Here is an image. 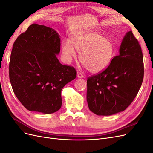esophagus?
Here are the masks:
<instances>
[{
    "instance_id": "1",
    "label": "esophagus",
    "mask_w": 153,
    "mask_h": 153,
    "mask_svg": "<svg viewBox=\"0 0 153 153\" xmlns=\"http://www.w3.org/2000/svg\"><path fill=\"white\" fill-rule=\"evenodd\" d=\"M77 77L79 78H83L84 77V75H83L82 73H80V72H77Z\"/></svg>"
}]
</instances>
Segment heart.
<instances>
[{"mask_svg":"<svg viewBox=\"0 0 153 153\" xmlns=\"http://www.w3.org/2000/svg\"><path fill=\"white\" fill-rule=\"evenodd\" d=\"M80 53L79 59L91 73L103 71L113 58L115 47L112 39L104 38L96 32H87L73 36L69 41L62 43L61 50L64 60L70 62Z\"/></svg>","mask_w":153,"mask_h":153,"instance_id":"heart-1","label":"heart"}]
</instances>
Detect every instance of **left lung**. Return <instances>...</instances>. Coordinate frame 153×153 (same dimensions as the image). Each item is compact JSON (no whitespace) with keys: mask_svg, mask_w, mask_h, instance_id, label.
I'll use <instances>...</instances> for the list:
<instances>
[{"mask_svg":"<svg viewBox=\"0 0 153 153\" xmlns=\"http://www.w3.org/2000/svg\"><path fill=\"white\" fill-rule=\"evenodd\" d=\"M143 73L141 47L129 31L122 41L119 55L103 71L88 78L89 110L98 115H111L126 110L137 95Z\"/></svg>","mask_w":153,"mask_h":153,"instance_id":"left-lung-1","label":"left lung"}]
</instances>
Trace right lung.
Wrapping results in <instances>:
<instances>
[{
  "label": "right lung",
  "mask_w": 153,
  "mask_h": 153,
  "mask_svg": "<svg viewBox=\"0 0 153 153\" xmlns=\"http://www.w3.org/2000/svg\"><path fill=\"white\" fill-rule=\"evenodd\" d=\"M60 36L53 29L30 25L12 48L9 75L14 93L29 111L52 114L61 107V91L76 76L75 69L62 65L56 55Z\"/></svg>",
  "instance_id": "add662e5"
}]
</instances>
